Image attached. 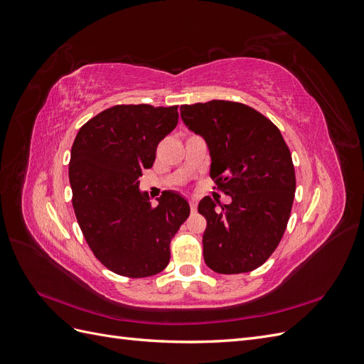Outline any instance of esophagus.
<instances>
[{"label": "esophagus", "instance_id": "obj_1", "mask_svg": "<svg viewBox=\"0 0 364 364\" xmlns=\"http://www.w3.org/2000/svg\"><path fill=\"white\" fill-rule=\"evenodd\" d=\"M190 208H191L193 213L196 211V209H197V200H196V199H191V200H190Z\"/></svg>", "mask_w": 364, "mask_h": 364}]
</instances>
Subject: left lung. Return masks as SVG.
Returning a JSON list of instances; mask_svg holds the SVG:
<instances>
[{"instance_id": "8db88e82", "label": "left lung", "mask_w": 364, "mask_h": 364, "mask_svg": "<svg viewBox=\"0 0 364 364\" xmlns=\"http://www.w3.org/2000/svg\"><path fill=\"white\" fill-rule=\"evenodd\" d=\"M188 130L205 139L209 176L230 196L222 205L206 196L203 258L222 274L258 269L278 247L293 206L296 178L278 127L246 105L213 100L181 106Z\"/></svg>"}]
</instances>
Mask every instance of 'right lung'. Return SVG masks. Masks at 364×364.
<instances>
[{
	"label": "right lung",
	"instance_id": "add662e5",
	"mask_svg": "<svg viewBox=\"0 0 364 364\" xmlns=\"http://www.w3.org/2000/svg\"><path fill=\"white\" fill-rule=\"evenodd\" d=\"M178 118V106L119 105L74 139L68 173L77 222L97 259L121 277L147 278L167 267L170 241L190 215L178 191H164L151 206L139 190L142 170Z\"/></svg>",
	"mask_w": 364,
	"mask_h": 364
}]
</instances>
